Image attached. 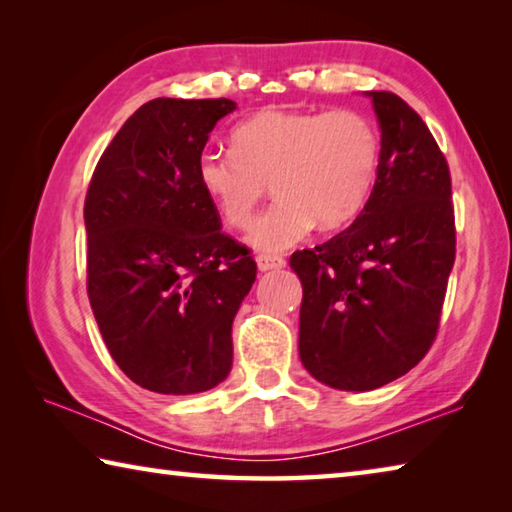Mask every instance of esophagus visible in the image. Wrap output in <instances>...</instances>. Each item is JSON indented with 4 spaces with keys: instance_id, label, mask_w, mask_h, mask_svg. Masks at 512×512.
I'll use <instances>...</instances> for the list:
<instances>
[{
    "instance_id": "obj_1",
    "label": "esophagus",
    "mask_w": 512,
    "mask_h": 512,
    "mask_svg": "<svg viewBox=\"0 0 512 512\" xmlns=\"http://www.w3.org/2000/svg\"><path fill=\"white\" fill-rule=\"evenodd\" d=\"M284 266H287V262H284L282 257H277V255H257V268L262 273L277 271V268H284Z\"/></svg>"
}]
</instances>
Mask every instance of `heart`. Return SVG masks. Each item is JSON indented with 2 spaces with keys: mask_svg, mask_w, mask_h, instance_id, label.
<instances>
[{
  "mask_svg": "<svg viewBox=\"0 0 512 512\" xmlns=\"http://www.w3.org/2000/svg\"><path fill=\"white\" fill-rule=\"evenodd\" d=\"M232 153L205 151L196 183L230 228L244 230L266 194L277 201L250 225L248 244L282 253L309 230L357 219L375 189L381 142L359 110L264 108L232 131Z\"/></svg>",
  "mask_w": 512,
  "mask_h": 512,
  "instance_id": "1",
  "label": "heart"
}]
</instances>
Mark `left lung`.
I'll use <instances>...</instances> for the list:
<instances>
[{
    "label": "left lung",
    "mask_w": 512,
    "mask_h": 512,
    "mask_svg": "<svg viewBox=\"0 0 512 512\" xmlns=\"http://www.w3.org/2000/svg\"><path fill=\"white\" fill-rule=\"evenodd\" d=\"M366 97L381 131L375 189L350 228L289 259L302 282L300 361L339 391H375L418 366L456 257L445 155L397 94Z\"/></svg>",
    "instance_id": "8db88e82"
}]
</instances>
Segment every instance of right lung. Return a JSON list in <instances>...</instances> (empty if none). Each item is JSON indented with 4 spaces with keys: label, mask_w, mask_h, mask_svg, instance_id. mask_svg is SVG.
<instances>
[{
    "label": "right lung",
    "mask_w": 512,
    "mask_h": 512,
    "mask_svg": "<svg viewBox=\"0 0 512 512\" xmlns=\"http://www.w3.org/2000/svg\"><path fill=\"white\" fill-rule=\"evenodd\" d=\"M235 108L230 99L144 103L92 173L88 298L112 359L146 391L203 393L232 368V320L257 264L221 232L196 162Z\"/></svg>",
    "instance_id": "add662e5"
}]
</instances>
